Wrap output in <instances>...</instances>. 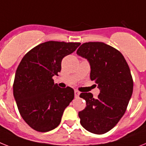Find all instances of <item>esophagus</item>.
Wrapping results in <instances>:
<instances>
[{
	"label": "esophagus",
	"mask_w": 146,
	"mask_h": 146,
	"mask_svg": "<svg viewBox=\"0 0 146 146\" xmlns=\"http://www.w3.org/2000/svg\"><path fill=\"white\" fill-rule=\"evenodd\" d=\"M79 94H80V92H79V90H75V91H74V95H75V97H76V98L79 97Z\"/></svg>",
	"instance_id": "1"
}]
</instances>
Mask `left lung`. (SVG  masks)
I'll return each mask as SVG.
<instances>
[{
    "label": "left lung",
    "mask_w": 146,
    "mask_h": 146,
    "mask_svg": "<svg viewBox=\"0 0 146 146\" xmlns=\"http://www.w3.org/2000/svg\"><path fill=\"white\" fill-rule=\"evenodd\" d=\"M76 53L88 59L90 79L98 84L100 94L82 93L86 108L79 112L84 128L96 134L112 129L124 115L133 93V79L124 56L119 50L103 42H86Z\"/></svg>",
    "instance_id": "1"
}]
</instances>
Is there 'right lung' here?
<instances>
[{
	"label": "right lung",
	"instance_id": "1",
	"mask_svg": "<svg viewBox=\"0 0 146 146\" xmlns=\"http://www.w3.org/2000/svg\"><path fill=\"white\" fill-rule=\"evenodd\" d=\"M80 44L46 41L29 50L21 61L13 95L21 116L33 129L50 131L60 124L64 109L74 98V90L70 87L59 88L52 77L61 71L64 57Z\"/></svg>",
	"mask_w": 146,
	"mask_h": 146
}]
</instances>
